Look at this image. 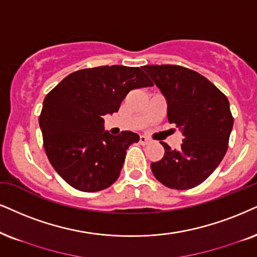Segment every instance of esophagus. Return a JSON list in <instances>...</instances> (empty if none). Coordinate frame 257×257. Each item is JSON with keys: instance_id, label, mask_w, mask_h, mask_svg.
Here are the masks:
<instances>
[{"instance_id": "obj_1", "label": "esophagus", "mask_w": 257, "mask_h": 257, "mask_svg": "<svg viewBox=\"0 0 257 257\" xmlns=\"http://www.w3.org/2000/svg\"><path fill=\"white\" fill-rule=\"evenodd\" d=\"M149 142H151V140H149L148 138H146V136H144V135L140 136V144L141 145H148Z\"/></svg>"}]
</instances>
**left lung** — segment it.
<instances>
[{
    "label": "left lung",
    "mask_w": 257,
    "mask_h": 257,
    "mask_svg": "<svg viewBox=\"0 0 257 257\" xmlns=\"http://www.w3.org/2000/svg\"><path fill=\"white\" fill-rule=\"evenodd\" d=\"M142 69L166 98L168 122L184 136L179 149L161 142L165 154L151 164L153 174L170 188L196 187L212 174L228 149L233 125L229 100L196 71L177 65Z\"/></svg>",
    "instance_id": "obj_1"
}]
</instances>
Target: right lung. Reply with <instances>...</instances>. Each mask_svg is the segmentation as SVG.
I'll use <instances>...</instances> for the list:
<instances>
[{
	"label": "right lung",
	"instance_id": "right-lung-1",
	"mask_svg": "<svg viewBox=\"0 0 257 257\" xmlns=\"http://www.w3.org/2000/svg\"><path fill=\"white\" fill-rule=\"evenodd\" d=\"M152 85L140 67L99 66L69 74L45 97L39 117L45 152L70 186L96 192L117 180L140 136L110 134L103 116L117 112L129 91Z\"/></svg>",
	"mask_w": 257,
	"mask_h": 257
}]
</instances>
